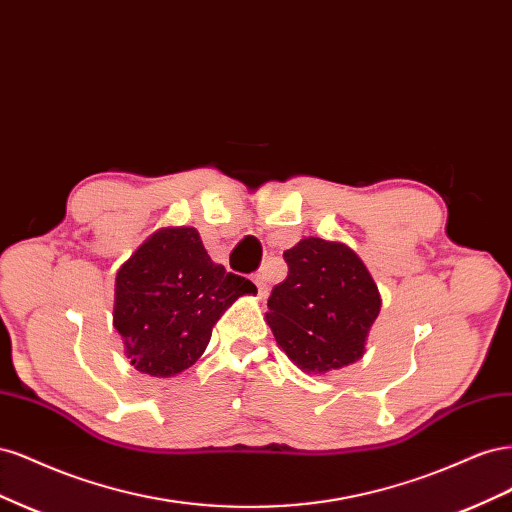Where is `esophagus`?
<instances>
[{"label": "esophagus", "mask_w": 512, "mask_h": 512, "mask_svg": "<svg viewBox=\"0 0 512 512\" xmlns=\"http://www.w3.org/2000/svg\"><path fill=\"white\" fill-rule=\"evenodd\" d=\"M252 282L256 284V288H258V294H260V297H267V294H269V284H267V280H265V275L256 273V275L252 277Z\"/></svg>", "instance_id": "34e87169"}]
</instances>
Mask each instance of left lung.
Listing matches in <instances>:
<instances>
[{"mask_svg": "<svg viewBox=\"0 0 512 512\" xmlns=\"http://www.w3.org/2000/svg\"><path fill=\"white\" fill-rule=\"evenodd\" d=\"M288 275L271 290L267 322L275 342L309 374L359 361L380 314V292L350 247L301 239L284 252Z\"/></svg>", "mask_w": 512, "mask_h": 512, "instance_id": "obj_1", "label": "left lung"}]
</instances>
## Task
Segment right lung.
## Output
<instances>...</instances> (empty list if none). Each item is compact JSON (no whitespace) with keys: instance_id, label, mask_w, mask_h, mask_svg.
Listing matches in <instances>:
<instances>
[{"instance_id":"1","label":"right lung","mask_w":512,"mask_h":512,"mask_svg":"<svg viewBox=\"0 0 512 512\" xmlns=\"http://www.w3.org/2000/svg\"><path fill=\"white\" fill-rule=\"evenodd\" d=\"M256 286L211 262L194 228H162L123 262L115 280V329L132 365L153 378L188 369L215 322Z\"/></svg>"}]
</instances>
